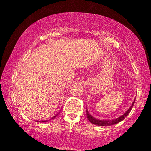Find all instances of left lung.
Returning a JSON list of instances; mask_svg holds the SVG:
<instances>
[{"label":"left lung","instance_id":"1","mask_svg":"<svg viewBox=\"0 0 151 151\" xmlns=\"http://www.w3.org/2000/svg\"><path fill=\"white\" fill-rule=\"evenodd\" d=\"M134 103V101L133 102V103H132V106L130 107V109L128 110V111L126 112H125L123 115H122L121 116H120V117H119V118H117V119H114V120H112V121H101V120H98V119H94V117L92 116L91 114L88 113L87 110H86V113H87V114H87V118L89 120V121L91 122V123H93L94 124H96V125H99V126H107V125H112V124H116V123H118V122L122 121V120H124L125 119V117H126L128 115V114H129V112H131Z\"/></svg>","mask_w":151,"mask_h":151}]
</instances>
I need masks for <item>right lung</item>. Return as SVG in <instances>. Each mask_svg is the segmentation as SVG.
<instances>
[{
    "label": "right lung",
    "mask_w": 151,
    "mask_h": 151,
    "mask_svg": "<svg viewBox=\"0 0 151 151\" xmlns=\"http://www.w3.org/2000/svg\"><path fill=\"white\" fill-rule=\"evenodd\" d=\"M55 116H55L54 117H52V119H54V118H55ZM42 122H45V121H42Z\"/></svg>",
    "instance_id": "add662e5"
}]
</instances>
